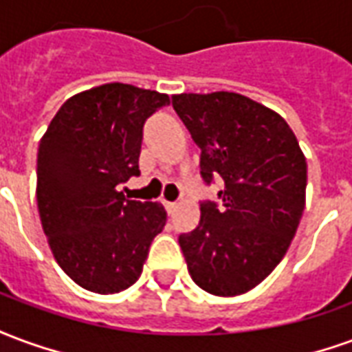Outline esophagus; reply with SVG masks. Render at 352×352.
Returning <instances> with one entry per match:
<instances>
[{
    "label": "esophagus",
    "mask_w": 352,
    "mask_h": 352,
    "mask_svg": "<svg viewBox=\"0 0 352 352\" xmlns=\"http://www.w3.org/2000/svg\"><path fill=\"white\" fill-rule=\"evenodd\" d=\"M164 206H166V211H168L169 214L173 213V211H175V209H177L175 201H164Z\"/></svg>",
    "instance_id": "obj_1"
}]
</instances>
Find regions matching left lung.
Instances as JSON below:
<instances>
[{"label": "left lung", "instance_id": "8db88e82", "mask_svg": "<svg viewBox=\"0 0 352 352\" xmlns=\"http://www.w3.org/2000/svg\"><path fill=\"white\" fill-rule=\"evenodd\" d=\"M173 109L199 146L217 201H201L196 230L179 236L194 283L214 296L249 292L287 254L307 186V164L285 118L236 92L179 94Z\"/></svg>", "mask_w": 352, "mask_h": 352}]
</instances>
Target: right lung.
Returning a JSON list of instances; mask_svg holds the SVG:
<instances>
[{
  "label": "right lung",
  "instance_id": "1",
  "mask_svg": "<svg viewBox=\"0 0 352 352\" xmlns=\"http://www.w3.org/2000/svg\"><path fill=\"white\" fill-rule=\"evenodd\" d=\"M168 94L111 82L65 101L37 151V209L58 265L79 287L115 294L143 272L166 209L126 199L120 184L139 175L146 118Z\"/></svg>",
  "mask_w": 352,
  "mask_h": 352
}]
</instances>
